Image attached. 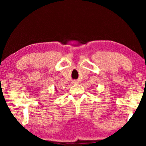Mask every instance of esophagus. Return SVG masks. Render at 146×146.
Returning <instances> with one entry per match:
<instances>
[{
  "mask_svg": "<svg viewBox=\"0 0 146 146\" xmlns=\"http://www.w3.org/2000/svg\"><path fill=\"white\" fill-rule=\"evenodd\" d=\"M76 82H77L76 81H74V83H76Z\"/></svg>",
  "mask_w": 146,
  "mask_h": 146,
  "instance_id": "34e87169",
  "label": "esophagus"
}]
</instances>
